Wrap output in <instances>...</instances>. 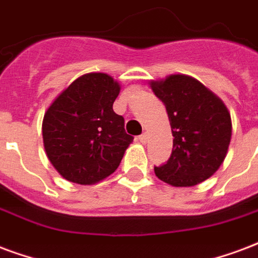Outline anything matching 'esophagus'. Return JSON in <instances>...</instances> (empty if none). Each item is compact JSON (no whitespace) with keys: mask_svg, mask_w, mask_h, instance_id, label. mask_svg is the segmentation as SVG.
<instances>
[{"mask_svg":"<svg viewBox=\"0 0 258 258\" xmlns=\"http://www.w3.org/2000/svg\"><path fill=\"white\" fill-rule=\"evenodd\" d=\"M147 140H148V135H147V133H143L141 136H139V141H140V143H143V144H145V143H147Z\"/></svg>","mask_w":258,"mask_h":258,"instance_id":"34e87169","label":"esophagus"}]
</instances>
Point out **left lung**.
I'll use <instances>...</instances> for the list:
<instances>
[{
    "mask_svg": "<svg viewBox=\"0 0 258 258\" xmlns=\"http://www.w3.org/2000/svg\"><path fill=\"white\" fill-rule=\"evenodd\" d=\"M148 84L163 102L174 137L171 156L155 167V174L171 186L199 185L212 177L227 156L232 133L227 106L187 75H168Z\"/></svg>",
    "mask_w": 258,
    "mask_h": 258,
    "instance_id": "left-lung-1",
    "label": "left lung"
}]
</instances>
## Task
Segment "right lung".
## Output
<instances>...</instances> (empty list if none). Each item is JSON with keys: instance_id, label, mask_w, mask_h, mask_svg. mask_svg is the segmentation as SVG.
I'll list each match as a JSON object with an SVG mask.
<instances>
[{"instance_id": "1", "label": "right lung", "mask_w": 258, "mask_h": 258, "mask_svg": "<svg viewBox=\"0 0 258 258\" xmlns=\"http://www.w3.org/2000/svg\"><path fill=\"white\" fill-rule=\"evenodd\" d=\"M121 84L107 73L91 72L55 96L42 122L50 163L67 181L94 185L115 171L133 137L113 103Z\"/></svg>"}]
</instances>
